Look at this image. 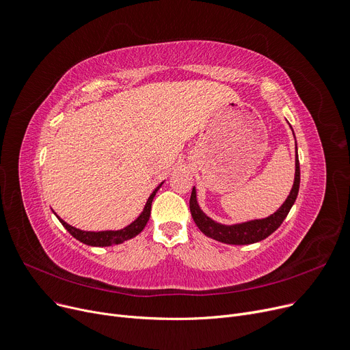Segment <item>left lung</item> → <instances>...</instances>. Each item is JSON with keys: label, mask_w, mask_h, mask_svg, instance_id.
I'll return each instance as SVG.
<instances>
[{"label": "left lung", "mask_w": 350, "mask_h": 350, "mask_svg": "<svg viewBox=\"0 0 350 350\" xmlns=\"http://www.w3.org/2000/svg\"><path fill=\"white\" fill-rule=\"evenodd\" d=\"M295 135V133H293ZM300 186V165L297 159V147H296V172H295V183L291 190V194L287 196L286 202L282 204V207L273 213L271 216L260 220H252L240 224H232L226 226L220 224L215 220L207 217L202 211L199 203H197L196 197V189L193 187L191 196H190V211L191 217L197 227L208 237L215 239L221 243H227V245H252V243H257L267 236H270L273 232L278 230L286 216L291 211L292 206L296 202V197L299 193Z\"/></svg>", "instance_id": "obj_1"}]
</instances>
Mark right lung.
<instances>
[{
  "label": "right lung",
  "instance_id": "obj_1",
  "mask_svg": "<svg viewBox=\"0 0 350 350\" xmlns=\"http://www.w3.org/2000/svg\"><path fill=\"white\" fill-rule=\"evenodd\" d=\"M163 185V183H161ZM157 186L156 190L150 194L148 200L144 206V210L142 211V215L135 219L131 224H129L127 227H124V229L121 230H105V232H84V230H80V229H75V227L70 226L68 223H66L63 219H59V223H62L67 232L75 237L77 240H80L81 243H84V245H88V246H96V247H104V246H111V245H120V243H123L129 239H133L134 236H137L148 221L150 219V211H151V203H153V199L154 196L157 193V190L161 187Z\"/></svg>",
  "mask_w": 350,
  "mask_h": 350
}]
</instances>
